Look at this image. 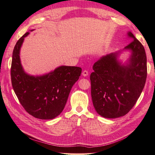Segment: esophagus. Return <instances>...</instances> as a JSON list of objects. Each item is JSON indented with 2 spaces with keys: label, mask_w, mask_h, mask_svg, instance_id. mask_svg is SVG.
Returning <instances> with one entry per match:
<instances>
[{
  "label": "esophagus",
  "mask_w": 155,
  "mask_h": 155,
  "mask_svg": "<svg viewBox=\"0 0 155 155\" xmlns=\"http://www.w3.org/2000/svg\"><path fill=\"white\" fill-rule=\"evenodd\" d=\"M82 74H83V75L84 76V77H87V76H88V72L87 71L84 70V71H83V73H82Z\"/></svg>",
  "instance_id": "obj_1"
}]
</instances>
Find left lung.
<instances>
[{
    "instance_id": "8db88e82",
    "label": "left lung",
    "mask_w": 155,
    "mask_h": 155,
    "mask_svg": "<svg viewBox=\"0 0 155 155\" xmlns=\"http://www.w3.org/2000/svg\"><path fill=\"white\" fill-rule=\"evenodd\" d=\"M132 40L124 50L131 55L126 64L117 57L120 51L103 56L94 64L90 76L91 97L97 113L114 118L127 114L136 104L146 83L147 56L143 45L128 32Z\"/></svg>"
}]
</instances>
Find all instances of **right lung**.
Masks as SVG:
<instances>
[{"instance_id":"obj_1","label":"right lung","mask_w":155,"mask_h":155,"mask_svg":"<svg viewBox=\"0 0 155 155\" xmlns=\"http://www.w3.org/2000/svg\"><path fill=\"white\" fill-rule=\"evenodd\" d=\"M28 34V32L19 38L13 50L11 68L12 88L20 103L28 114L39 119H52L63 110L82 68L61 66L42 76L27 74L20 60V49Z\"/></svg>"}]
</instances>
